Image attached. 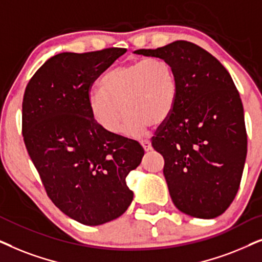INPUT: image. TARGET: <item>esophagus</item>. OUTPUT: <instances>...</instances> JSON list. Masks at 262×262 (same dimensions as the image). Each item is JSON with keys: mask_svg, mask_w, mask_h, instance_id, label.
Returning a JSON list of instances; mask_svg holds the SVG:
<instances>
[{"mask_svg": "<svg viewBox=\"0 0 262 262\" xmlns=\"http://www.w3.org/2000/svg\"><path fill=\"white\" fill-rule=\"evenodd\" d=\"M141 146H142V148H144L146 152L151 151V149H152L151 141H148V140H144V141H141Z\"/></svg>", "mask_w": 262, "mask_h": 262, "instance_id": "obj_1", "label": "esophagus"}]
</instances>
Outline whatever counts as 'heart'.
<instances>
[{
  "instance_id": "heart-1",
  "label": "heart",
  "mask_w": 262,
  "mask_h": 262,
  "mask_svg": "<svg viewBox=\"0 0 262 262\" xmlns=\"http://www.w3.org/2000/svg\"><path fill=\"white\" fill-rule=\"evenodd\" d=\"M179 85L172 66L163 58H147L117 66L100 80V90L89 96L93 120L106 133L121 132L139 138L152 123L163 124L176 105Z\"/></svg>"
}]
</instances>
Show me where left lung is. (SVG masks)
Wrapping results in <instances>:
<instances>
[{
    "label": "left lung",
    "instance_id": "obj_1",
    "mask_svg": "<svg viewBox=\"0 0 262 262\" xmlns=\"http://www.w3.org/2000/svg\"><path fill=\"white\" fill-rule=\"evenodd\" d=\"M134 54L167 61L177 78L176 105L152 139L173 205L190 217H218L238 191L247 157L245 113L231 76L187 40Z\"/></svg>",
    "mask_w": 262,
    "mask_h": 262
}]
</instances>
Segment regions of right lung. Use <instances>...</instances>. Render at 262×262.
I'll list each match as a JSON object with an SVG mask.
<instances>
[{"instance_id":"right-lung-1","label":"right lung","mask_w":262,"mask_h":262,"mask_svg":"<svg viewBox=\"0 0 262 262\" xmlns=\"http://www.w3.org/2000/svg\"><path fill=\"white\" fill-rule=\"evenodd\" d=\"M125 51L52 56L24 95V141L48 196L68 217L90 226L127 211L134 194L125 177L145 153L138 141L106 133L89 109L93 81Z\"/></svg>"}]
</instances>
